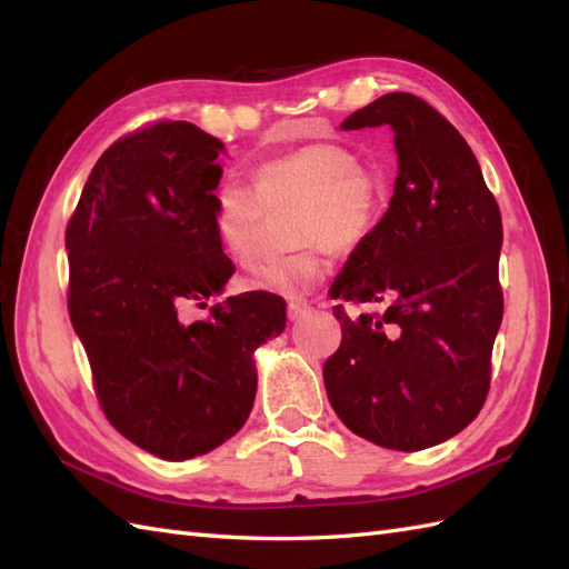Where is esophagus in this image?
<instances>
[{
	"instance_id": "1",
	"label": "esophagus",
	"mask_w": 569,
	"mask_h": 569,
	"mask_svg": "<svg viewBox=\"0 0 569 569\" xmlns=\"http://www.w3.org/2000/svg\"><path fill=\"white\" fill-rule=\"evenodd\" d=\"M308 310H310V306H306V303H288V320L296 322L303 318Z\"/></svg>"
}]
</instances>
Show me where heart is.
Here are the masks:
<instances>
[{
  "mask_svg": "<svg viewBox=\"0 0 569 569\" xmlns=\"http://www.w3.org/2000/svg\"><path fill=\"white\" fill-rule=\"evenodd\" d=\"M296 204L291 214L293 244H309L283 259L253 269V291L300 298L325 273L317 241L335 251L361 244L383 210V188L361 168L357 153L340 143H306L253 171V190L227 180L214 192V229L222 247L241 266L259 257L263 210Z\"/></svg>",
  "mask_w": 569,
  "mask_h": 569,
  "instance_id": "1",
  "label": "heart"
}]
</instances>
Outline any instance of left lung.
<instances>
[{"instance_id": "1", "label": "left lung", "mask_w": 569, "mask_h": 569, "mask_svg": "<svg viewBox=\"0 0 569 569\" xmlns=\"http://www.w3.org/2000/svg\"><path fill=\"white\" fill-rule=\"evenodd\" d=\"M391 127L393 198L349 253L332 298L383 303L349 318L325 361L328 398L345 426L389 450L450 440L485 406L503 318L499 204L462 134L416 94L391 92L342 129Z\"/></svg>"}]
</instances>
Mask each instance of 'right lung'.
<instances>
[{"instance_id": "1", "label": "right lung", "mask_w": 569, "mask_h": 569, "mask_svg": "<svg viewBox=\"0 0 569 569\" xmlns=\"http://www.w3.org/2000/svg\"><path fill=\"white\" fill-rule=\"evenodd\" d=\"M224 143L190 122L119 139L94 163L66 229L68 312L107 420L161 459L208 455L244 426L253 352L286 303L251 291L190 322L234 273L214 229Z\"/></svg>"}]
</instances>
